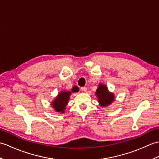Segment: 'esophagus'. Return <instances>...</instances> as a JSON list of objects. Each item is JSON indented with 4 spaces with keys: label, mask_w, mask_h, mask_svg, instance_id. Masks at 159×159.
Wrapping results in <instances>:
<instances>
[{
    "label": "esophagus",
    "mask_w": 159,
    "mask_h": 159,
    "mask_svg": "<svg viewBox=\"0 0 159 159\" xmlns=\"http://www.w3.org/2000/svg\"><path fill=\"white\" fill-rule=\"evenodd\" d=\"M87 90V88L86 87H82V88H81V91H82V92H86Z\"/></svg>",
    "instance_id": "34e87169"
}]
</instances>
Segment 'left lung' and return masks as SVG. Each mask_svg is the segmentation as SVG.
Here are the masks:
<instances>
[{"mask_svg": "<svg viewBox=\"0 0 159 159\" xmlns=\"http://www.w3.org/2000/svg\"><path fill=\"white\" fill-rule=\"evenodd\" d=\"M96 96L98 98V102L100 106L102 107L111 105L115 100L114 93L109 92L107 85L102 83H99L96 91Z\"/></svg>", "mask_w": 159, "mask_h": 159, "instance_id": "obj_1", "label": "left lung"}]
</instances>
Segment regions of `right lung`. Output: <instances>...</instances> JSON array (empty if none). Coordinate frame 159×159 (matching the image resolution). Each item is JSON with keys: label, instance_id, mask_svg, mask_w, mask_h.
Instances as JSON below:
<instances>
[{"label": "right lung", "instance_id": "1", "mask_svg": "<svg viewBox=\"0 0 159 159\" xmlns=\"http://www.w3.org/2000/svg\"><path fill=\"white\" fill-rule=\"evenodd\" d=\"M79 91V87L74 86L71 91H61L57 96L54 98L51 102V106L56 112L63 113H65L66 106L70 100V96L72 92H78Z\"/></svg>", "mask_w": 159, "mask_h": 159}]
</instances>
